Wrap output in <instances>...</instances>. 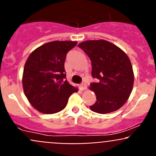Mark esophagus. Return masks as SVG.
Wrapping results in <instances>:
<instances>
[{"instance_id":"esophagus-1","label":"esophagus","mask_w":156,"mask_h":156,"mask_svg":"<svg viewBox=\"0 0 156 156\" xmlns=\"http://www.w3.org/2000/svg\"><path fill=\"white\" fill-rule=\"evenodd\" d=\"M80 87H81V90H87V85H86V84H84V83H82L81 84H80Z\"/></svg>"}]
</instances>
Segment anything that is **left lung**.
<instances>
[{
	"instance_id": "left-lung-1",
	"label": "left lung",
	"mask_w": 156,
	"mask_h": 156,
	"mask_svg": "<svg viewBox=\"0 0 156 156\" xmlns=\"http://www.w3.org/2000/svg\"><path fill=\"white\" fill-rule=\"evenodd\" d=\"M90 59L92 76L97 82L90 84L97 101L90 106L100 114L112 112L126 103L131 94L134 75L127 55L122 49L105 40L86 41L78 45Z\"/></svg>"
}]
</instances>
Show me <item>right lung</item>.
<instances>
[{
	"label": "right lung",
	"instance_id": "1",
	"mask_svg": "<svg viewBox=\"0 0 156 156\" xmlns=\"http://www.w3.org/2000/svg\"><path fill=\"white\" fill-rule=\"evenodd\" d=\"M77 41H55L36 48L28 57L23 75L25 95L40 112L54 114L66 106L72 94L78 92L65 80L66 56Z\"/></svg>",
	"mask_w": 156,
	"mask_h": 156
}]
</instances>
